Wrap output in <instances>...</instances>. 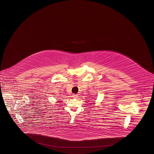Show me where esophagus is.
<instances>
[{
  "instance_id": "obj_1",
  "label": "esophagus",
  "mask_w": 154,
  "mask_h": 154,
  "mask_svg": "<svg viewBox=\"0 0 154 154\" xmlns=\"http://www.w3.org/2000/svg\"><path fill=\"white\" fill-rule=\"evenodd\" d=\"M72 97L73 98H77L78 97V95H77V94H73V95H72Z\"/></svg>"
}]
</instances>
